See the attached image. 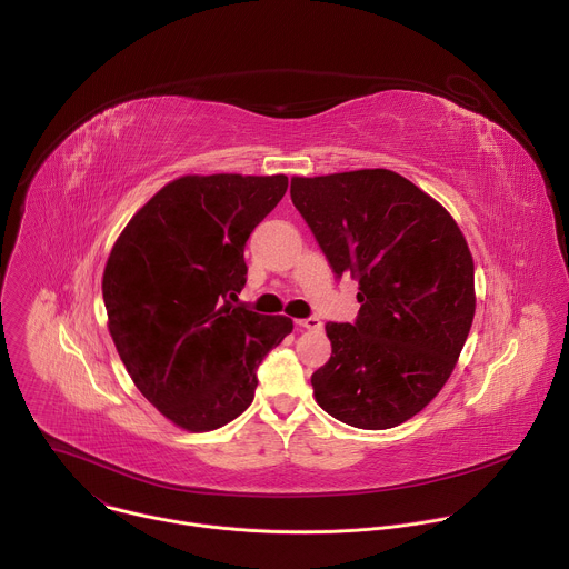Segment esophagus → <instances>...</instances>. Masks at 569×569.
Returning <instances> with one entry per match:
<instances>
[{
	"mask_svg": "<svg viewBox=\"0 0 569 569\" xmlns=\"http://www.w3.org/2000/svg\"><path fill=\"white\" fill-rule=\"evenodd\" d=\"M297 329H306V331H319L321 321L317 317H306V319H295Z\"/></svg>",
	"mask_w": 569,
	"mask_h": 569,
	"instance_id": "34e87169",
	"label": "esophagus"
}]
</instances>
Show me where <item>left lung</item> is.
I'll return each instance as SVG.
<instances>
[{
  "mask_svg": "<svg viewBox=\"0 0 569 569\" xmlns=\"http://www.w3.org/2000/svg\"><path fill=\"white\" fill-rule=\"evenodd\" d=\"M290 198L333 272L360 286L356 323H327L315 400L347 426L396 428L441 391L470 333L468 242L446 207L387 169L295 176Z\"/></svg>",
  "mask_w": 569,
  "mask_h": 569,
  "instance_id": "obj_1",
  "label": "left lung"
}]
</instances>
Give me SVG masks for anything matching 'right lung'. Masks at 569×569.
<instances>
[{"label":"right lung","instance_id":"add662e5","mask_svg":"<svg viewBox=\"0 0 569 569\" xmlns=\"http://www.w3.org/2000/svg\"><path fill=\"white\" fill-rule=\"evenodd\" d=\"M286 176H182L123 227L103 270L108 331L159 415L209 432L250 408L257 367L292 331L286 315L236 306L246 242Z\"/></svg>","mask_w":569,"mask_h":569}]
</instances>
